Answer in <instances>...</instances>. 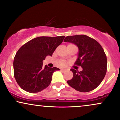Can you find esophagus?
Listing matches in <instances>:
<instances>
[{
  "mask_svg": "<svg viewBox=\"0 0 120 120\" xmlns=\"http://www.w3.org/2000/svg\"><path fill=\"white\" fill-rule=\"evenodd\" d=\"M60 71H63V72H64V71H66V69H60Z\"/></svg>",
  "mask_w": 120,
  "mask_h": 120,
  "instance_id": "obj_1",
  "label": "esophagus"
}]
</instances>
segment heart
Here are the masks:
<instances>
[{
    "label": "heart",
    "instance_id": "1",
    "mask_svg": "<svg viewBox=\"0 0 120 120\" xmlns=\"http://www.w3.org/2000/svg\"><path fill=\"white\" fill-rule=\"evenodd\" d=\"M70 45H69L68 46H70ZM58 64H59V65L61 66V67H64V66L66 65V62L64 60H59Z\"/></svg>",
    "mask_w": 120,
    "mask_h": 120
}]
</instances>
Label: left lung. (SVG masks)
Listing matches in <instances>:
<instances>
[{"instance_id":"8db88e82","label":"left lung","mask_w":120,"mask_h":120,"mask_svg":"<svg viewBox=\"0 0 120 120\" xmlns=\"http://www.w3.org/2000/svg\"><path fill=\"white\" fill-rule=\"evenodd\" d=\"M64 41L77 46L79 53L74 64L83 69L81 71L71 69L73 77L67 83L78 91L86 93L94 90L102 82L107 72V56L102 47L86 35L68 36Z\"/></svg>"}]
</instances>
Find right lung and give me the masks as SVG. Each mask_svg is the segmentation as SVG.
Returning a JSON list of instances; mask_svg holds the SVG:
<instances>
[{
	"label": "right lung",
	"mask_w": 120,
	"mask_h": 120,
	"mask_svg": "<svg viewBox=\"0 0 120 120\" xmlns=\"http://www.w3.org/2000/svg\"><path fill=\"white\" fill-rule=\"evenodd\" d=\"M65 36L39 37L29 41L18 50L13 61L14 77L22 89L36 93L47 87L56 67L43 66L47 56H52Z\"/></svg>",
	"instance_id": "right-lung-1"
}]
</instances>
